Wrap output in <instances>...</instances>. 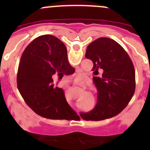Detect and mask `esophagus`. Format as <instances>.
Returning <instances> with one entry per match:
<instances>
[{
    "instance_id": "esophagus-1",
    "label": "esophagus",
    "mask_w": 150,
    "mask_h": 150,
    "mask_svg": "<svg viewBox=\"0 0 150 150\" xmlns=\"http://www.w3.org/2000/svg\"><path fill=\"white\" fill-rule=\"evenodd\" d=\"M80 85V83H78ZM69 87V84H68V83H67L65 84V88H68Z\"/></svg>"
}]
</instances>
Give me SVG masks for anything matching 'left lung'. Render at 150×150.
<instances>
[{
    "label": "left lung",
    "instance_id": "8db88e82",
    "mask_svg": "<svg viewBox=\"0 0 150 150\" xmlns=\"http://www.w3.org/2000/svg\"><path fill=\"white\" fill-rule=\"evenodd\" d=\"M86 58L93 63L97 102L91 111L80 115L86 120H102L117 115L135 91V69L131 58L118 43L108 38H99L91 43ZM99 69L103 71L101 77L97 76Z\"/></svg>",
    "mask_w": 150,
    "mask_h": 150
}]
</instances>
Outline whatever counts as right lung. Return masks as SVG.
Masks as SVG:
<instances>
[{
  "mask_svg": "<svg viewBox=\"0 0 150 150\" xmlns=\"http://www.w3.org/2000/svg\"><path fill=\"white\" fill-rule=\"evenodd\" d=\"M74 72L65 45L55 36L44 35L34 39L24 51L18 68L17 87L36 114L53 120H73L79 117L53 78Z\"/></svg>",
  "mask_w": 150,
  "mask_h": 150,
  "instance_id": "add662e5",
  "label": "right lung"
}]
</instances>
